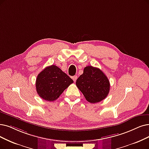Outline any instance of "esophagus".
<instances>
[{
  "mask_svg": "<svg viewBox=\"0 0 149 149\" xmlns=\"http://www.w3.org/2000/svg\"><path fill=\"white\" fill-rule=\"evenodd\" d=\"M77 78H78V77H77V76H76V75H74V76H73L72 77V79H73V80L74 81V82H76Z\"/></svg>",
  "mask_w": 149,
  "mask_h": 149,
  "instance_id": "esophagus-1",
  "label": "esophagus"
}]
</instances>
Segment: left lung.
Segmentation results:
<instances>
[{
	"mask_svg": "<svg viewBox=\"0 0 149 149\" xmlns=\"http://www.w3.org/2000/svg\"><path fill=\"white\" fill-rule=\"evenodd\" d=\"M76 84L87 102L91 103L102 101L109 92L110 83L107 76L100 69L92 66L84 68Z\"/></svg>",
	"mask_w": 149,
	"mask_h": 149,
	"instance_id": "1",
	"label": "left lung"
}]
</instances>
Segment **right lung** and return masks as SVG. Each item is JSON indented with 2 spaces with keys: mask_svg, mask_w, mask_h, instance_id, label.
<instances>
[{
  "mask_svg": "<svg viewBox=\"0 0 149 149\" xmlns=\"http://www.w3.org/2000/svg\"><path fill=\"white\" fill-rule=\"evenodd\" d=\"M73 81L54 65L46 67L37 76L36 89L39 96L48 102L57 100Z\"/></svg>",
  "mask_w": 149,
  "mask_h": 149,
  "instance_id": "obj_1",
  "label": "right lung"
}]
</instances>
